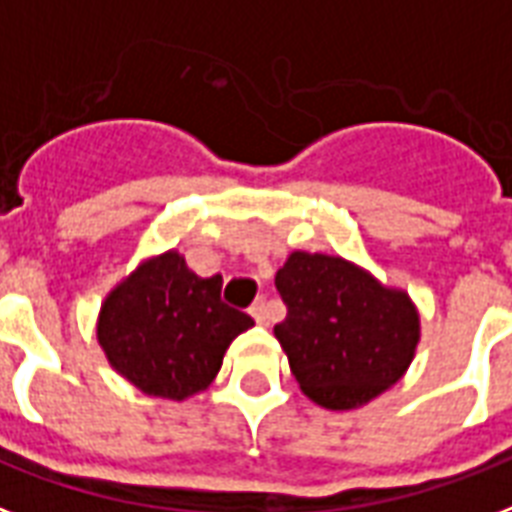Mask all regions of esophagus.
Returning a JSON list of instances; mask_svg holds the SVG:
<instances>
[{
  "mask_svg": "<svg viewBox=\"0 0 512 512\" xmlns=\"http://www.w3.org/2000/svg\"><path fill=\"white\" fill-rule=\"evenodd\" d=\"M249 314L255 317L257 325H268L271 322V306H268V300L260 298L252 303V308H249Z\"/></svg>",
  "mask_w": 512,
  "mask_h": 512,
  "instance_id": "1",
  "label": "esophagus"
}]
</instances>
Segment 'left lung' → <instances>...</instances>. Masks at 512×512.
Segmentation results:
<instances>
[{"label":"left lung","mask_w":512,"mask_h":512,"mask_svg":"<svg viewBox=\"0 0 512 512\" xmlns=\"http://www.w3.org/2000/svg\"><path fill=\"white\" fill-rule=\"evenodd\" d=\"M276 290L287 317L273 335L314 403L351 411L405 376L421 335L408 292L338 255L300 249L276 271Z\"/></svg>","instance_id":"1"}]
</instances>
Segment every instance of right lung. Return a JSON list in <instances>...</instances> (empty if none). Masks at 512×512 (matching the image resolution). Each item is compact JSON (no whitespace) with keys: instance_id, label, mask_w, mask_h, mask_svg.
Instances as JSON below:
<instances>
[{"instance_id":"1","label":"right lung","mask_w":512,"mask_h":512,"mask_svg":"<svg viewBox=\"0 0 512 512\" xmlns=\"http://www.w3.org/2000/svg\"><path fill=\"white\" fill-rule=\"evenodd\" d=\"M220 290V273L201 279L174 249L144 260L101 303L96 338L109 365L150 397L204 392L230 341L255 325Z\"/></svg>"}]
</instances>
